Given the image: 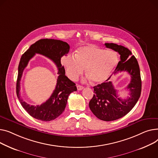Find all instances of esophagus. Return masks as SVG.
Segmentation results:
<instances>
[{"label":"esophagus","instance_id":"34e87169","mask_svg":"<svg viewBox=\"0 0 158 158\" xmlns=\"http://www.w3.org/2000/svg\"><path fill=\"white\" fill-rule=\"evenodd\" d=\"M77 89H78V90H82V89H83V87L81 86V85H77Z\"/></svg>","mask_w":158,"mask_h":158}]
</instances>
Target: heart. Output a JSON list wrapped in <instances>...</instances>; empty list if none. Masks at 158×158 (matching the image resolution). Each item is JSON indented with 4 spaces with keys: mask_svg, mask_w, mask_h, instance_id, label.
Wrapping results in <instances>:
<instances>
[{
    "mask_svg": "<svg viewBox=\"0 0 158 158\" xmlns=\"http://www.w3.org/2000/svg\"><path fill=\"white\" fill-rule=\"evenodd\" d=\"M62 62L71 80H77L85 69L87 79L92 80L94 83H101L112 73L118 63V58L112 51L89 44L78 48L75 56L68 55Z\"/></svg>",
    "mask_w": 158,
    "mask_h": 158,
    "instance_id": "b5f03b06",
    "label": "heart"
}]
</instances>
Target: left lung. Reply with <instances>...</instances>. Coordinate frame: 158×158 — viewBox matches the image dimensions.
Instances as JSON below:
<instances>
[{
	"label": "left lung",
	"instance_id": "left-lung-1",
	"mask_svg": "<svg viewBox=\"0 0 158 158\" xmlns=\"http://www.w3.org/2000/svg\"><path fill=\"white\" fill-rule=\"evenodd\" d=\"M106 47L112 49L120 54L118 62L114 74L118 71H127L131 76V81L127 86L130 91L126 99L118 98L117 90L109 80L94 86V94L89 102L92 112L100 120L112 121L128 114L140 98L142 90V80L138 61L131 52L121 45L115 43H105Z\"/></svg>",
	"mask_w": 158,
	"mask_h": 158
}]
</instances>
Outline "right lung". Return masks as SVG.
Returning a JSON list of instances; mask_svg holds the SVG:
<instances>
[{"label": "right lung", "mask_w": 158, "mask_h": 158, "mask_svg": "<svg viewBox=\"0 0 158 158\" xmlns=\"http://www.w3.org/2000/svg\"><path fill=\"white\" fill-rule=\"evenodd\" d=\"M70 46L60 40L41 39L32 44L23 55L18 66L16 81V94L23 108L32 117L42 121H50L58 117L66 108L68 98L71 92L77 90L76 84L65 75V69L60 59L67 55ZM35 53L41 54L51 59L58 69L57 85L50 98L41 106H30L23 102L20 96V81L24 69Z\"/></svg>", "instance_id": "add662e5"}]
</instances>
